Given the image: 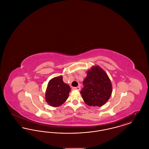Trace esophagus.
Returning a JSON list of instances; mask_svg holds the SVG:
<instances>
[{
	"label": "esophagus",
	"mask_w": 149,
	"mask_h": 149,
	"mask_svg": "<svg viewBox=\"0 0 149 149\" xmlns=\"http://www.w3.org/2000/svg\"><path fill=\"white\" fill-rule=\"evenodd\" d=\"M72 89L73 90H78V91H79L80 89V87L79 86H77V87H73Z\"/></svg>",
	"instance_id": "34e87169"
}]
</instances>
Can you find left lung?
Segmentation results:
<instances>
[{
  "mask_svg": "<svg viewBox=\"0 0 149 149\" xmlns=\"http://www.w3.org/2000/svg\"><path fill=\"white\" fill-rule=\"evenodd\" d=\"M80 93L85 103L89 106L101 107L110 98L112 86L106 72L99 66H94L87 72L83 82Z\"/></svg>",
  "mask_w": 149,
  "mask_h": 149,
  "instance_id": "left-lung-1",
  "label": "left lung"
}]
</instances>
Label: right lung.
Here are the masks:
<instances>
[{"label":"right lung","mask_w":149,"mask_h":149,"mask_svg":"<svg viewBox=\"0 0 149 149\" xmlns=\"http://www.w3.org/2000/svg\"><path fill=\"white\" fill-rule=\"evenodd\" d=\"M70 91V86L64 83L62 76L54 78L48 83L46 101L51 106H60L68 99Z\"/></svg>","instance_id":"obj_1"}]
</instances>
